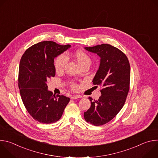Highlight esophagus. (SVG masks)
<instances>
[{
	"mask_svg": "<svg viewBox=\"0 0 158 158\" xmlns=\"http://www.w3.org/2000/svg\"><path fill=\"white\" fill-rule=\"evenodd\" d=\"M80 98H81V96H80V95H74V96H71V99H76Z\"/></svg>",
	"mask_w": 158,
	"mask_h": 158,
	"instance_id": "34e87169",
	"label": "esophagus"
}]
</instances>
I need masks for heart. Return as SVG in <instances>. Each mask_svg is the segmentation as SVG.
Here are the masks:
<instances>
[{
	"label": "heart",
	"instance_id": "heart-1",
	"mask_svg": "<svg viewBox=\"0 0 158 158\" xmlns=\"http://www.w3.org/2000/svg\"><path fill=\"white\" fill-rule=\"evenodd\" d=\"M75 59L78 62L79 64L83 67L84 65H90L91 64L92 60L91 57L86 52L82 51H77L74 53V55ZM68 56L63 53L59 55L54 60V67L56 72L60 73L64 71L65 67L68 62ZM72 88L76 89L77 88V85L76 84H72Z\"/></svg>",
	"mask_w": 158,
	"mask_h": 158
}]
</instances>
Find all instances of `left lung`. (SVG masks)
<instances>
[{"instance_id": "1", "label": "left lung", "mask_w": 158, "mask_h": 158, "mask_svg": "<svg viewBox=\"0 0 158 158\" xmlns=\"http://www.w3.org/2000/svg\"><path fill=\"white\" fill-rule=\"evenodd\" d=\"M84 49L101 57L93 82L102 89L99 99L93 101L89 98L91 105L84 116L86 122L101 126L113 119L124 105L129 90L130 65L125 54L110 44H102Z\"/></svg>"}]
</instances>
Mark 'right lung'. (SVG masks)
Instances as JSON below:
<instances>
[{"label": "right lung", "instance_id": "right-lung-1", "mask_svg": "<svg viewBox=\"0 0 158 158\" xmlns=\"http://www.w3.org/2000/svg\"><path fill=\"white\" fill-rule=\"evenodd\" d=\"M71 48L53 41L33 45L22 55L19 69L20 94L29 114L37 121L51 124L59 121L70 98L48 91L47 80L54 77L55 57Z\"/></svg>", "mask_w": 158, "mask_h": 158}]
</instances>
